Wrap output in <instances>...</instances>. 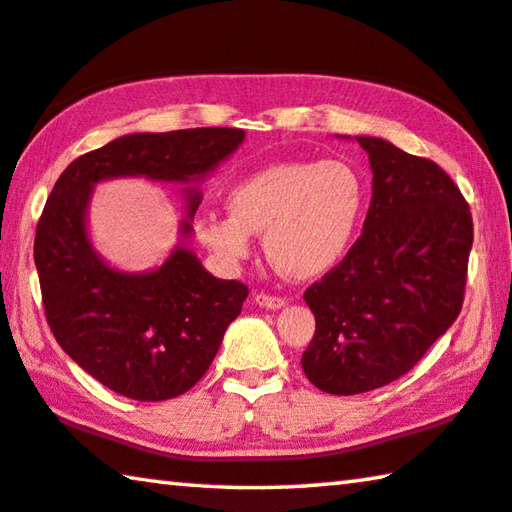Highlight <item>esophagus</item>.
Here are the masks:
<instances>
[{
    "instance_id": "1",
    "label": "esophagus",
    "mask_w": 512,
    "mask_h": 512,
    "mask_svg": "<svg viewBox=\"0 0 512 512\" xmlns=\"http://www.w3.org/2000/svg\"><path fill=\"white\" fill-rule=\"evenodd\" d=\"M255 302L259 307H266V309H280L287 305V300L282 296H271V293H264V291L255 293Z\"/></svg>"
}]
</instances>
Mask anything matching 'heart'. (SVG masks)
<instances>
[{
	"label": "heart",
	"instance_id": "heart-1",
	"mask_svg": "<svg viewBox=\"0 0 512 512\" xmlns=\"http://www.w3.org/2000/svg\"><path fill=\"white\" fill-rule=\"evenodd\" d=\"M363 201V178L343 160L268 164L230 189V214L207 212L194 230L228 264L248 259L250 235L264 232L268 259L284 275L309 280L348 253Z\"/></svg>",
	"mask_w": 512,
	"mask_h": 512
}]
</instances>
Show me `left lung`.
<instances>
[{"label":"left lung","instance_id":"8db88e82","mask_svg":"<svg viewBox=\"0 0 512 512\" xmlns=\"http://www.w3.org/2000/svg\"><path fill=\"white\" fill-rule=\"evenodd\" d=\"M372 167L361 237L311 284L316 332L302 370L332 395L406 375L461 314L474 239L461 189L433 160L357 137Z\"/></svg>","mask_w":512,"mask_h":512}]
</instances>
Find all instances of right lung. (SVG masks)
I'll return each instance as SVG.
<instances>
[{
  "label": "right lung",
  "mask_w": 512,
  "mask_h": 512,
  "mask_svg": "<svg viewBox=\"0 0 512 512\" xmlns=\"http://www.w3.org/2000/svg\"><path fill=\"white\" fill-rule=\"evenodd\" d=\"M244 140L241 128L135 133L76 158L60 173L36 228L42 307L56 341L103 386L140 402L187 393L241 314L248 287L205 271L180 246L158 271H112L85 237V205L103 178H203ZM201 194H189V214ZM192 230L189 223L183 232Z\"/></svg>",
  "instance_id": "obj_1"
}]
</instances>
